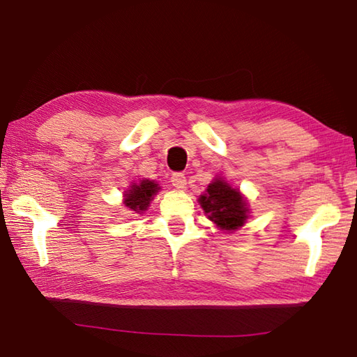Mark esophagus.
Wrapping results in <instances>:
<instances>
[{
    "mask_svg": "<svg viewBox=\"0 0 357 357\" xmlns=\"http://www.w3.org/2000/svg\"><path fill=\"white\" fill-rule=\"evenodd\" d=\"M172 184L176 187V189H185L187 179L184 176V173H173L172 174Z\"/></svg>",
    "mask_w": 357,
    "mask_h": 357,
    "instance_id": "obj_1",
    "label": "esophagus"
}]
</instances>
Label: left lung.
Listing matches in <instances>:
<instances>
[{
	"mask_svg": "<svg viewBox=\"0 0 357 357\" xmlns=\"http://www.w3.org/2000/svg\"><path fill=\"white\" fill-rule=\"evenodd\" d=\"M200 204L208 219L222 229H236L247 219V203L239 190L231 189L220 178L208 185L206 193L200 197Z\"/></svg>",
	"mask_w": 357,
	"mask_h": 357,
	"instance_id": "obj_1",
	"label": "left lung"
}]
</instances>
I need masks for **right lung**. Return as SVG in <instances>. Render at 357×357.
Segmentation results:
<instances>
[{
	"label": "right lung",
	"mask_w": 357,
	"mask_h": 357,
	"mask_svg": "<svg viewBox=\"0 0 357 357\" xmlns=\"http://www.w3.org/2000/svg\"><path fill=\"white\" fill-rule=\"evenodd\" d=\"M157 190H159V185L149 179H143L140 184H134L126 193V206L135 213L146 211Z\"/></svg>",
	"instance_id": "obj_1"
}]
</instances>
